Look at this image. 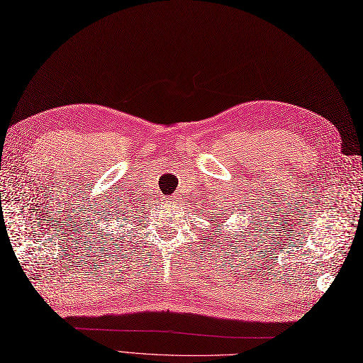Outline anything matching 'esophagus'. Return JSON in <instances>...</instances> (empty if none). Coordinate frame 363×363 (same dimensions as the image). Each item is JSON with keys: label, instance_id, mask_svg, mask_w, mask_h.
Segmentation results:
<instances>
[{"label": "esophagus", "instance_id": "1", "mask_svg": "<svg viewBox=\"0 0 363 363\" xmlns=\"http://www.w3.org/2000/svg\"><path fill=\"white\" fill-rule=\"evenodd\" d=\"M167 201H168V203H174V201H169V199H168V200H167Z\"/></svg>", "mask_w": 363, "mask_h": 363}]
</instances>
